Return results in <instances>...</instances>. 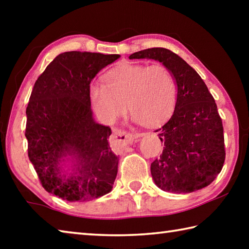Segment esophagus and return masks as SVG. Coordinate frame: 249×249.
<instances>
[{
    "label": "esophagus",
    "instance_id": "obj_1",
    "mask_svg": "<svg viewBox=\"0 0 249 249\" xmlns=\"http://www.w3.org/2000/svg\"><path fill=\"white\" fill-rule=\"evenodd\" d=\"M142 136V134H133L129 132H125L122 129H114L112 135V141L116 142L117 145H126L133 142L137 137Z\"/></svg>",
    "mask_w": 249,
    "mask_h": 249
}]
</instances>
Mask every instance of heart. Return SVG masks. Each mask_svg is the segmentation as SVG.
I'll use <instances>...</instances> for the list:
<instances>
[{
	"label": "heart",
	"mask_w": 249,
	"mask_h": 249,
	"mask_svg": "<svg viewBox=\"0 0 249 249\" xmlns=\"http://www.w3.org/2000/svg\"><path fill=\"white\" fill-rule=\"evenodd\" d=\"M102 80L104 86L90 87L89 98L107 123L123 114L126 104L134 119L146 126L161 123L176 107V77L162 64H122L105 72Z\"/></svg>",
	"instance_id": "1"
}]
</instances>
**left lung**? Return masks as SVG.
<instances>
[{
  "label": "left lung",
  "instance_id": "left-lung-1",
  "mask_svg": "<svg viewBox=\"0 0 249 249\" xmlns=\"http://www.w3.org/2000/svg\"><path fill=\"white\" fill-rule=\"evenodd\" d=\"M129 59H155L175 74L178 93L174 114L156 129L163 150L151 162L155 183L163 191L189 193L208 187L225 160L223 124L212 94L182 58L166 48H148Z\"/></svg>",
  "mask_w": 249,
  "mask_h": 249
}]
</instances>
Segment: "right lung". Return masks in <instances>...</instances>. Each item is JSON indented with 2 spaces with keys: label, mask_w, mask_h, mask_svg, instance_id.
I'll list each match as a JSON object with an SVG mask.
<instances>
[{
  "label": "right lung",
  "mask_w": 249,
  "mask_h": 249,
  "mask_svg": "<svg viewBox=\"0 0 249 249\" xmlns=\"http://www.w3.org/2000/svg\"><path fill=\"white\" fill-rule=\"evenodd\" d=\"M120 54L67 52L53 59L34 84L26 107L28 158L46 191L69 202L91 201L112 190L119 158L108 145L109 126L95 123L90 83ZM73 154L77 163L61 177L57 163Z\"/></svg>",
  "instance_id": "1"
}]
</instances>
